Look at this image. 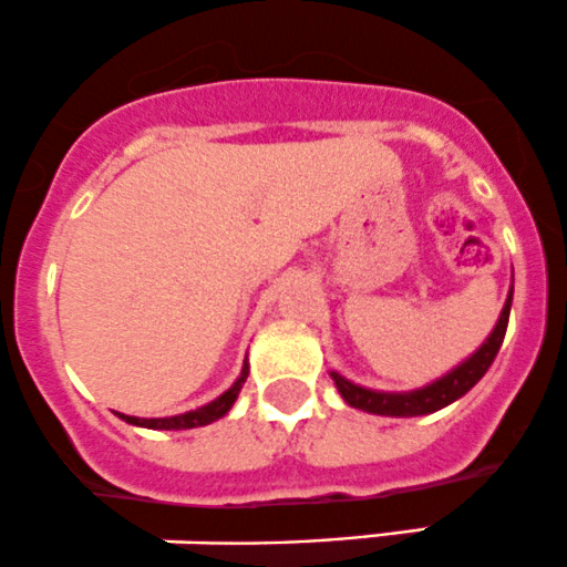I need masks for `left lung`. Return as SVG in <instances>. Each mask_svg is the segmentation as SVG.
<instances>
[{
  "label": "left lung",
  "mask_w": 567,
  "mask_h": 567,
  "mask_svg": "<svg viewBox=\"0 0 567 567\" xmlns=\"http://www.w3.org/2000/svg\"><path fill=\"white\" fill-rule=\"evenodd\" d=\"M508 312H512V293H508L506 307H503L501 320H497L493 336L482 344L474 358L465 360L463 365H457L452 374L441 377L439 382L427 384V388L414 390V393H377V390L358 388V384L347 382L344 377H339L333 371V382L339 388L341 398L354 409H363V412L382 414V416H416V414H431L439 409L450 406L452 401H457L460 395L468 393L471 388L487 374V369L493 365L497 350L503 344V336H506L508 326Z\"/></svg>",
  "instance_id": "left-lung-1"
}]
</instances>
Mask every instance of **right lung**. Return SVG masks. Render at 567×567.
Masks as SVG:
<instances>
[{
  "label": "right lung",
  "mask_w": 567,
  "mask_h": 567,
  "mask_svg": "<svg viewBox=\"0 0 567 567\" xmlns=\"http://www.w3.org/2000/svg\"><path fill=\"white\" fill-rule=\"evenodd\" d=\"M247 374H250V369H247V363H245V369H241V377L236 379L234 388L226 390V393L217 398V401L207 403V406H202V409H196V412H185L179 416H158V420H140V416H128V414H121V416L126 422H132V425L153 427V431H188V427L209 425V422L220 420V416L234 406L236 395H239V390H241V384H245Z\"/></svg>",
  "instance_id": "obj_1"
}]
</instances>
